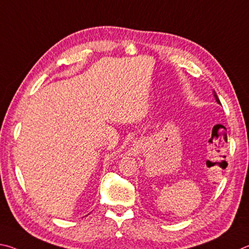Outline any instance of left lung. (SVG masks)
I'll return each mask as SVG.
<instances>
[{
  "label": "left lung",
  "mask_w": 249,
  "mask_h": 249,
  "mask_svg": "<svg viewBox=\"0 0 249 249\" xmlns=\"http://www.w3.org/2000/svg\"><path fill=\"white\" fill-rule=\"evenodd\" d=\"M214 97H215V99H216V102H217V103H219V104H221V103H220V99H219V98H217V95H216V93H215V91H214Z\"/></svg>",
  "instance_id": "left-lung-1"
}]
</instances>
